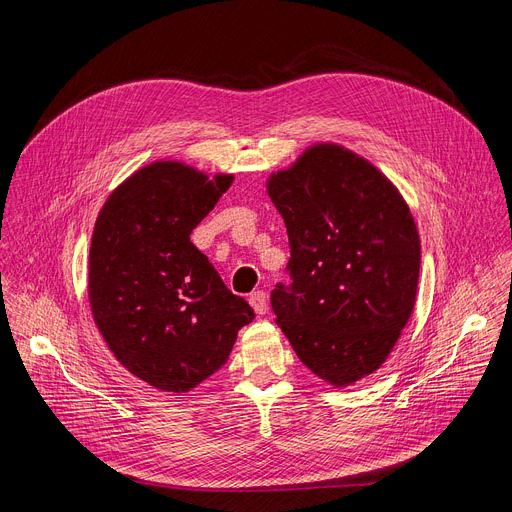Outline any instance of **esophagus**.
Wrapping results in <instances>:
<instances>
[{
    "instance_id": "obj_1",
    "label": "esophagus",
    "mask_w": 512,
    "mask_h": 512,
    "mask_svg": "<svg viewBox=\"0 0 512 512\" xmlns=\"http://www.w3.org/2000/svg\"><path fill=\"white\" fill-rule=\"evenodd\" d=\"M249 304L253 306V310L257 312V314H265L267 312V294H265V291H253V294L249 296Z\"/></svg>"
}]
</instances>
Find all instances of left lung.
I'll use <instances>...</instances> for the list:
<instances>
[{"mask_svg": "<svg viewBox=\"0 0 512 512\" xmlns=\"http://www.w3.org/2000/svg\"><path fill=\"white\" fill-rule=\"evenodd\" d=\"M287 229L289 283L271 291L277 326L306 367L346 387L377 371L405 328L421 247L397 188L332 143L267 182Z\"/></svg>", "mask_w": 512, "mask_h": 512, "instance_id": "obj_1", "label": "left lung"}]
</instances>
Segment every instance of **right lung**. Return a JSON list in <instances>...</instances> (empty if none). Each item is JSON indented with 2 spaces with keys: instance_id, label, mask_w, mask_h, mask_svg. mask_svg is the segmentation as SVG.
Here are the masks:
<instances>
[{
  "instance_id": "obj_1",
  "label": "right lung",
  "mask_w": 512,
  "mask_h": 512,
  "mask_svg": "<svg viewBox=\"0 0 512 512\" xmlns=\"http://www.w3.org/2000/svg\"><path fill=\"white\" fill-rule=\"evenodd\" d=\"M233 176L156 162L101 208L89 253L95 324L123 367L148 385L186 393L227 362L253 308L225 285L190 233Z\"/></svg>"
}]
</instances>
